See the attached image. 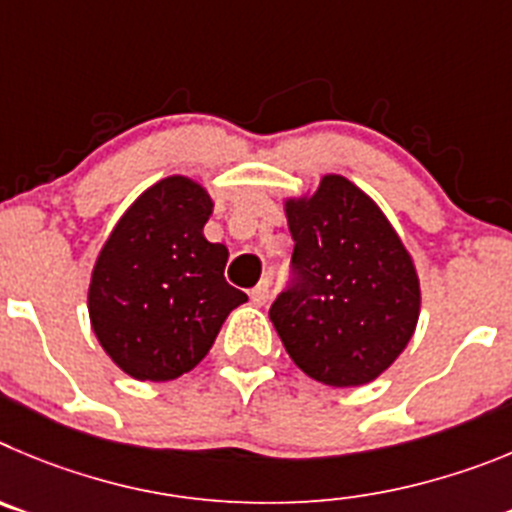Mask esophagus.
<instances>
[{
  "mask_svg": "<svg viewBox=\"0 0 512 512\" xmlns=\"http://www.w3.org/2000/svg\"><path fill=\"white\" fill-rule=\"evenodd\" d=\"M250 298H252V303H255V306H265L267 298H270V283H267V280H260V283L252 288Z\"/></svg>",
  "mask_w": 512,
  "mask_h": 512,
  "instance_id": "esophagus-1",
  "label": "esophagus"
}]
</instances>
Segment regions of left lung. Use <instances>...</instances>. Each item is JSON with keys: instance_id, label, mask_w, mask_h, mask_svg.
I'll list each match as a JSON object with an SVG mask.
<instances>
[{"instance_id": "8db88e82", "label": "left lung", "mask_w": 512, "mask_h": 512, "mask_svg": "<svg viewBox=\"0 0 512 512\" xmlns=\"http://www.w3.org/2000/svg\"><path fill=\"white\" fill-rule=\"evenodd\" d=\"M290 280L270 321L313 380L354 388L375 380L411 342L421 288L411 255L375 201L342 176L288 201Z\"/></svg>"}]
</instances>
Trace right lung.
<instances>
[{"label":"right lung","instance_id":"1","mask_svg":"<svg viewBox=\"0 0 512 512\" xmlns=\"http://www.w3.org/2000/svg\"><path fill=\"white\" fill-rule=\"evenodd\" d=\"M209 193L183 176L147 188L119 219L94 265L89 316L104 352L137 380L165 382L209 354L245 303L227 283V247L204 237Z\"/></svg>","mask_w":512,"mask_h":512}]
</instances>
